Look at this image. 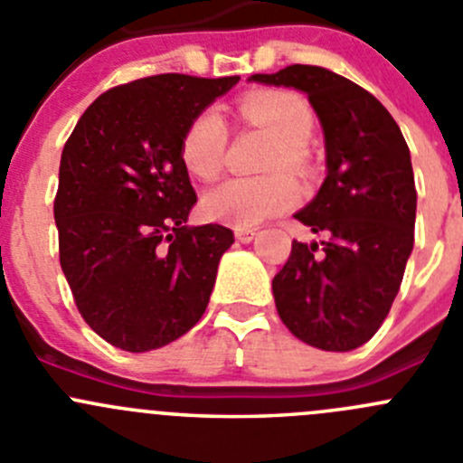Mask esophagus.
<instances>
[{"mask_svg": "<svg viewBox=\"0 0 463 463\" xmlns=\"http://www.w3.org/2000/svg\"><path fill=\"white\" fill-rule=\"evenodd\" d=\"M236 241H241V243H250V241L257 236V229H236Z\"/></svg>", "mask_w": 463, "mask_h": 463, "instance_id": "obj_1", "label": "esophagus"}]
</instances>
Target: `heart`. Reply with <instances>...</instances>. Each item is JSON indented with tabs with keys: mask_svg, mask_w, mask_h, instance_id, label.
<instances>
[{
	"mask_svg": "<svg viewBox=\"0 0 463 463\" xmlns=\"http://www.w3.org/2000/svg\"><path fill=\"white\" fill-rule=\"evenodd\" d=\"M239 116L248 125L261 127L275 136L263 170L266 177H232L211 188L202 200L206 218L248 229L288 211L300 200V186L290 175H309V143L314 134V113L300 95L290 90H254L241 97ZM229 131L222 113L202 109L188 120L179 138V158L188 175L211 182L224 168Z\"/></svg>",
	"mask_w": 463,
	"mask_h": 463,
	"instance_id": "b5f03b06",
	"label": "heart"
}]
</instances>
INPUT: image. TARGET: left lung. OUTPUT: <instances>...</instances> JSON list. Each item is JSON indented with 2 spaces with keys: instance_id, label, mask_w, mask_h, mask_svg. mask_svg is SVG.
I'll return each instance as SVG.
<instances>
[{
  "instance_id": "obj_1",
  "label": "left lung",
  "mask_w": 463,
  "mask_h": 463,
  "mask_svg": "<svg viewBox=\"0 0 463 463\" xmlns=\"http://www.w3.org/2000/svg\"><path fill=\"white\" fill-rule=\"evenodd\" d=\"M254 81L309 95L327 149V179L295 218L323 234L293 241L272 279L281 323L309 345L345 352L375 336L413 250L416 186L404 136L375 97L318 65H288Z\"/></svg>"
}]
</instances>
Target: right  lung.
I'll return each instance as SVG.
<instances>
[{
	"mask_svg": "<svg viewBox=\"0 0 463 463\" xmlns=\"http://www.w3.org/2000/svg\"><path fill=\"white\" fill-rule=\"evenodd\" d=\"M236 81L170 72L122 83L65 140L54 197L61 268L88 327L120 350L177 341L209 305L234 232L186 224L197 195L179 138Z\"/></svg>",
	"mask_w": 463,
	"mask_h": 463,
	"instance_id": "right-lung-1",
	"label": "right lung"
}]
</instances>
